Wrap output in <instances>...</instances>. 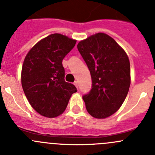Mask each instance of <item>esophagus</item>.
<instances>
[{"instance_id": "obj_1", "label": "esophagus", "mask_w": 155, "mask_h": 155, "mask_svg": "<svg viewBox=\"0 0 155 155\" xmlns=\"http://www.w3.org/2000/svg\"><path fill=\"white\" fill-rule=\"evenodd\" d=\"M74 85L78 88V82H74Z\"/></svg>"}]
</instances>
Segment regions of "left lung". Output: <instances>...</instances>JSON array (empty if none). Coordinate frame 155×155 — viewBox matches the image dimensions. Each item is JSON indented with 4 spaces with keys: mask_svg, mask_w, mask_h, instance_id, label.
Listing matches in <instances>:
<instances>
[{
    "mask_svg": "<svg viewBox=\"0 0 155 155\" xmlns=\"http://www.w3.org/2000/svg\"><path fill=\"white\" fill-rule=\"evenodd\" d=\"M77 48L92 79L91 90L82 97L87 112L98 119L108 118L120 109L127 95L130 85L129 58L104 33L81 40Z\"/></svg>",
    "mask_w": 155,
    "mask_h": 155,
    "instance_id": "left-lung-1",
    "label": "left lung"
}]
</instances>
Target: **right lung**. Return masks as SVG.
Listing matches in <instances>:
<instances>
[{"mask_svg":"<svg viewBox=\"0 0 155 155\" xmlns=\"http://www.w3.org/2000/svg\"><path fill=\"white\" fill-rule=\"evenodd\" d=\"M76 40L52 34L40 40L26 54L21 82L33 109L46 118H55L66 109L69 100L77 91L65 82L62 60L75 46Z\"/></svg>","mask_w":155,"mask_h":155,"instance_id":"1","label":"right lung"}]
</instances>
